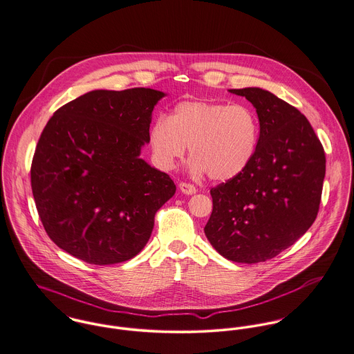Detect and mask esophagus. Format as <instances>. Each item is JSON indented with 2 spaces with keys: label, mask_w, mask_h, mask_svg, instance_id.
<instances>
[{
  "label": "esophagus",
  "mask_w": 354,
  "mask_h": 354,
  "mask_svg": "<svg viewBox=\"0 0 354 354\" xmlns=\"http://www.w3.org/2000/svg\"><path fill=\"white\" fill-rule=\"evenodd\" d=\"M179 190L183 193V194H187V196H192V194H196V187L190 183H186V182H182L179 183Z\"/></svg>",
  "instance_id": "1"
}]
</instances>
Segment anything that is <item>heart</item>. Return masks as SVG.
I'll return each mask as SVG.
<instances>
[{
	"mask_svg": "<svg viewBox=\"0 0 354 354\" xmlns=\"http://www.w3.org/2000/svg\"><path fill=\"white\" fill-rule=\"evenodd\" d=\"M260 120L246 104L182 101L169 118H157L149 140L157 164L172 169L190 146V168L217 182L239 176L253 161L260 142Z\"/></svg>",
	"mask_w": 354,
	"mask_h": 354,
	"instance_id": "1",
	"label": "heart"
}]
</instances>
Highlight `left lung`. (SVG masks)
I'll return each mask as SVG.
<instances>
[{
	"mask_svg": "<svg viewBox=\"0 0 354 354\" xmlns=\"http://www.w3.org/2000/svg\"><path fill=\"white\" fill-rule=\"evenodd\" d=\"M256 108L260 142L252 164L211 190L204 228L227 260L254 264L278 256L313 224L326 175V154L308 119L260 87L231 88Z\"/></svg>",
	"mask_w": 354,
	"mask_h": 354,
	"instance_id": "left-lung-1",
	"label": "left lung"
}]
</instances>
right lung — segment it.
<instances>
[{
  "instance_id": "add662e5",
  "label": "right lung",
  "mask_w": 354,
  "mask_h": 354,
  "mask_svg": "<svg viewBox=\"0 0 354 354\" xmlns=\"http://www.w3.org/2000/svg\"><path fill=\"white\" fill-rule=\"evenodd\" d=\"M165 93L93 90L55 112L31 164V187L49 238L73 257L109 266L137 256L156 212L175 194L141 158L151 112Z\"/></svg>"
}]
</instances>
